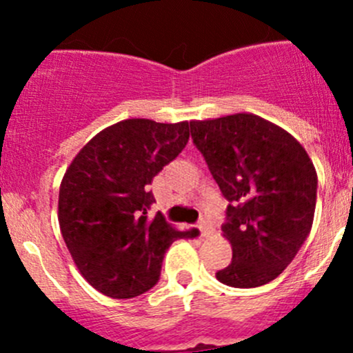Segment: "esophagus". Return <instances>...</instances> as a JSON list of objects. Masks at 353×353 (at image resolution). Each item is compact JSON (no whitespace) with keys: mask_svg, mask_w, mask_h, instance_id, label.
<instances>
[{"mask_svg":"<svg viewBox=\"0 0 353 353\" xmlns=\"http://www.w3.org/2000/svg\"><path fill=\"white\" fill-rule=\"evenodd\" d=\"M198 229L201 230V237H206L210 234V225L206 222H199Z\"/></svg>","mask_w":353,"mask_h":353,"instance_id":"esophagus-1","label":"esophagus"}]
</instances>
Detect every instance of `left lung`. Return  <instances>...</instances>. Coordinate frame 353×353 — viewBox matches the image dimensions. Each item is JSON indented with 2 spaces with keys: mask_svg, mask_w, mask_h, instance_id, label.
Segmentation results:
<instances>
[{
  "mask_svg": "<svg viewBox=\"0 0 353 353\" xmlns=\"http://www.w3.org/2000/svg\"><path fill=\"white\" fill-rule=\"evenodd\" d=\"M190 126L230 201L222 232L232 263L216 280L236 288L265 285L290 265L311 232L318 188L312 160L288 131L251 112L194 119Z\"/></svg>",
  "mask_w": 353,
  "mask_h": 353,
  "instance_id": "1",
  "label": "left lung"
}]
</instances>
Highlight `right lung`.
<instances>
[{
    "instance_id": "obj_1",
    "label": "right lung",
    "mask_w": 353,
    "mask_h": 353,
    "mask_svg": "<svg viewBox=\"0 0 353 353\" xmlns=\"http://www.w3.org/2000/svg\"><path fill=\"white\" fill-rule=\"evenodd\" d=\"M190 140V123L124 119L95 134L68 165L58 220L78 272L95 290L131 299L155 285L163 252L186 237L162 213L148 184Z\"/></svg>"
}]
</instances>
